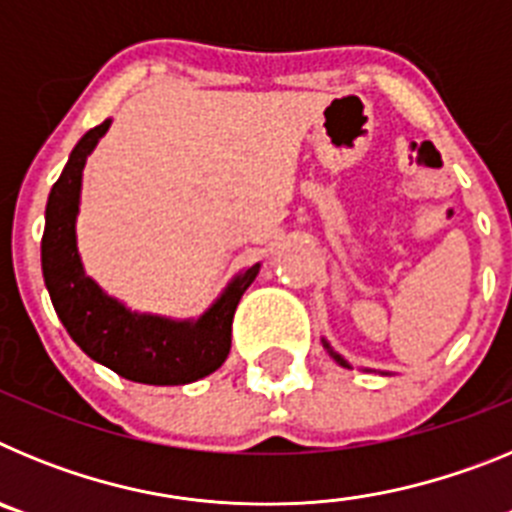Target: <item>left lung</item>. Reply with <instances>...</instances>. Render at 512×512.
Wrapping results in <instances>:
<instances>
[{"label":"left lung","mask_w":512,"mask_h":512,"mask_svg":"<svg viewBox=\"0 0 512 512\" xmlns=\"http://www.w3.org/2000/svg\"><path fill=\"white\" fill-rule=\"evenodd\" d=\"M320 341H323V348H325V351H328V356H330V359L336 361V364H338V366H346V369H351V364H348V361H346V359H343V356H341V354H338L336 348L330 346V343H328V341H325V338H320ZM361 372H379V374H390V372H382V369H361Z\"/></svg>","instance_id":"obj_1"}]
</instances>
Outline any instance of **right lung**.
I'll return each instance as SVG.
<instances>
[{"label":"right lung","instance_id":"1","mask_svg":"<svg viewBox=\"0 0 512 512\" xmlns=\"http://www.w3.org/2000/svg\"><path fill=\"white\" fill-rule=\"evenodd\" d=\"M112 120L81 135L45 205L40 243L43 279L58 320L92 361L140 384H189L223 366L230 354V325L243 292L261 264L241 269L197 318L140 312L104 292L87 274L76 243L84 166Z\"/></svg>","mask_w":512,"mask_h":512}]
</instances>
